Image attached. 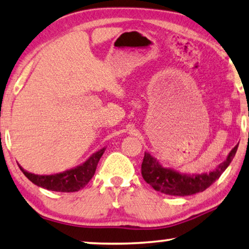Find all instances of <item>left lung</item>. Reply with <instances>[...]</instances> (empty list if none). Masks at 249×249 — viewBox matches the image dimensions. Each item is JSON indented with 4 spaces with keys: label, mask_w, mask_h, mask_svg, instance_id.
Segmentation results:
<instances>
[{
    "label": "left lung",
    "mask_w": 249,
    "mask_h": 249,
    "mask_svg": "<svg viewBox=\"0 0 249 249\" xmlns=\"http://www.w3.org/2000/svg\"><path fill=\"white\" fill-rule=\"evenodd\" d=\"M238 145L229 152L227 159L217 166L216 170L208 173L187 174L164 168L158 159L145 152L142 162V177L154 190L169 196H191L205 191L219 177L235 157Z\"/></svg>",
    "instance_id": "obj_1"
}]
</instances>
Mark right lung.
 Returning <instances> with one entry per match:
<instances>
[{
	"instance_id": "1",
	"label": "right lung",
	"mask_w": 249,
	"mask_h": 249,
	"mask_svg": "<svg viewBox=\"0 0 249 249\" xmlns=\"http://www.w3.org/2000/svg\"><path fill=\"white\" fill-rule=\"evenodd\" d=\"M105 150L106 147H103L99 151L92 153L80 165H77L75 168L60 173L49 174V176H47V174L46 176H40V174L28 172L20 164L18 166H20V170L23 172L24 176L32 183L40 188L57 192H76L86 187V184L94 177L98 162Z\"/></svg>"
}]
</instances>
